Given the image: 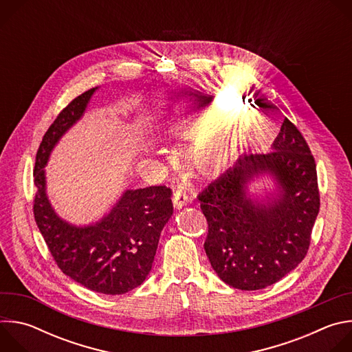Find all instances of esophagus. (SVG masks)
<instances>
[{
	"instance_id": "34e87169",
	"label": "esophagus",
	"mask_w": 352,
	"mask_h": 352,
	"mask_svg": "<svg viewBox=\"0 0 352 352\" xmlns=\"http://www.w3.org/2000/svg\"><path fill=\"white\" fill-rule=\"evenodd\" d=\"M173 202H174V208H175V209L184 208V206L189 202V196H188L186 190H184V189H177V190L174 192Z\"/></svg>"
}]
</instances>
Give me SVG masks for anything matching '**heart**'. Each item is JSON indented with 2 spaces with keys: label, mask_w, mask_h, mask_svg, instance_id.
I'll return each mask as SVG.
<instances>
[{
  "label": "heart",
  "mask_w": 352,
  "mask_h": 352,
  "mask_svg": "<svg viewBox=\"0 0 352 352\" xmlns=\"http://www.w3.org/2000/svg\"><path fill=\"white\" fill-rule=\"evenodd\" d=\"M245 113L242 106L231 103L221 111L224 118L234 120ZM205 129V121L202 118H189L181 125V135L193 136ZM245 142V131L241 126L230 129H219L209 136L196 152V164L206 174L220 173L228 160L238 152Z\"/></svg>",
  "instance_id": "obj_1"
}]
</instances>
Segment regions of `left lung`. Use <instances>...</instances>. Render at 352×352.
<instances>
[{
    "mask_svg": "<svg viewBox=\"0 0 352 352\" xmlns=\"http://www.w3.org/2000/svg\"><path fill=\"white\" fill-rule=\"evenodd\" d=\"M263 172L280 188L267 207L245 196L247 182ZM197 199L209 226L204 246L217 276L238 289H262L308 254L320 208L316 163L302 133L285 118L272 152L241 156Z\"/></svg>",
    "mask_w": 352,
    "mask_h": 352,
    "instance_id": "obj_1",
    "label": "left lung"
}]
</instances>
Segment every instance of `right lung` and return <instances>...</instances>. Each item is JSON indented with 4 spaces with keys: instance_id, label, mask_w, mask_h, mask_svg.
Segmentation results:
<instances>
[{
    "instance_id": "obj_1",
    "label": "right lung",
    "mask_w": 352,
    "mask_h": 352,
    "mask_svg": "<svg viewBox=\"0 0 352 352\" xmlns=\"http://www.w3.org/2000/svg\"><path fill=\"white\" fill-rule=\"evenodd\" d=\"M89 89L57 116L38 146L33 182V214L54 262L83 287L107 295L125 294L147 277L163 227L173 214V190L166 185L126 190L100 223L75 227L63 221L45 195L44 166L58 139L82 117Z\"/></svg>"
}]
</instances>
